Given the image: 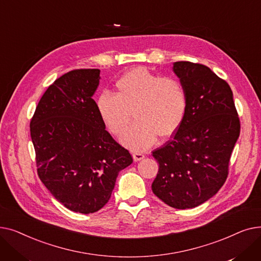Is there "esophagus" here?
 Listing matches in <instances>:
<instances>
[{
	"label": "esophagus",
	"mask_w": 261,
	"mask_h": 261,
	"mask_svg": "<svg viewBox=\"0 0 261 261\" xmlns=\"http://www.w3.org/2000/svg\"><path fill=\"white\" fill-rule=\"evenodd\" d=\"M132 155H133V160H134L135 162L141 161V160H143V159L145 158L144 153H142V152H133Z\"/></svg>",
	"instance_id": "1"
}]
</instances>
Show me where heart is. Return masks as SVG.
Instances as JSON below:
<instances>
[{
	"instance_id": "b5f03b06",
	"label": "heart",
	"mask_w": 261,
	"mask_h": 261,
	"mask_svg": "<svg viewBox=\"0 0 261 261\" xmlns=\"http://www.w3.org/2000/svg\"><path fill=\"white\" fill-rule=\"evenodd\" d=\"M115 88V94L106 91L98 96L96 109L108 130L116 136L126 132L133 112L136 121L121 138L125 146L144 150L158 135L167 139L181 127L187 111V94L177 79L138 67L121 76Z\"/></svg>"
}]
</instances>
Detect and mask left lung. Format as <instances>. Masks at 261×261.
Returning <instances> with one entry per match:
<instances>
[{
    "instance_id": "left-lung-1",
    "label": "left lung",
    "mask_w": 261,
    "mask_h": 261,
    "mask_svg": "<svg viewBox=\"0 0 261 261\" xmlns=\"http://www.w3.org/2000/svg\"><path fill=\"white\" fill-rule=\"evenodd\" d=\"M187 94V111L172 139L152 151L159 171L151 188L169 206L193 208L211 199L226 181L240 120L227 82L210 67L173 63Z\"/></svg>"
}]
</instances>
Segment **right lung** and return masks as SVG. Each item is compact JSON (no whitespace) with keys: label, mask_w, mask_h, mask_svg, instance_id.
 <instances>
[{"label":"right lung","mask_w":261,"mask_h":261,"mask_svg":"<svg viewBox=\"0 0 261 261\" xmlns=\"http://www.w3.org/2000/svg\"><path fill=\"white\" fill-rule=\"evenodd\" d=\"M98 68H80L54 81L31 120L40 180L68 210L92 214L111 197L120 170L133 162L107 130L92 98Z\"/></svg>","instance_id":"1"}]
</instances>
